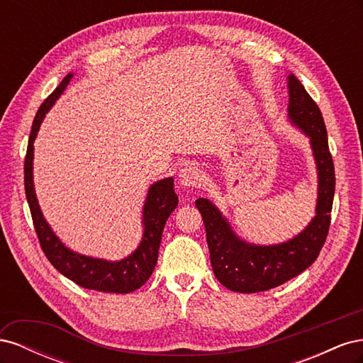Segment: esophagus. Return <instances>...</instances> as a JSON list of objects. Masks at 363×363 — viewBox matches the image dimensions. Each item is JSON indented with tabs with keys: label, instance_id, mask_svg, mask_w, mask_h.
<instances>
[{
	"label": "esophagus",
	"instance_id": "1",
	"mask_svg": "<svg viewBox=\"0 0 363 363\" xmlns=\"http://www.w3.org/2000/svg\"><path fill=\"white\" fill-rule=\"evenodd\" d=\"M179 183L183 188H201L204 184V175L195 164H186L179 172Z\"/></svg>",
	"mask_w": 363,
	"mask_h": 363
}]
</instances>
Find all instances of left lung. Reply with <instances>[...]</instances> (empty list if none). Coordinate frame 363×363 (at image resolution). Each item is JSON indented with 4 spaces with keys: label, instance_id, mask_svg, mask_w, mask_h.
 Wrapping results in <instances>:
<instances>
[{
    "label": "left lung",
    "instance_id": "1",
    "mask_svg": "<svg viewBox=\"0 0 363 363\" xmlns=\"http://www.w3.org/2000/svg\"><path fill=\"white\" fill-rule=\"evenodd\" d=\"M289 121L311 139L318 171L316 215L301 233L276 245H255L240 239L218 207L195 201L203 216L215 277L230 291L252 294L280 286L316 260L330 227L335 167L320 107L294 74L288 75Z\"/></svg>",
    "mask_w": 363,
    "mask_h": 363
}]
</instances>
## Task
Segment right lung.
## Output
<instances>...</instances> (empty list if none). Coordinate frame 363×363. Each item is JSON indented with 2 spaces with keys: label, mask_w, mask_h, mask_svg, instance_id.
Instances as JSON below:
<instances>
[{
  "label": "right lung",
  "mask_w": 363,
  "mask_h": 363,
  "mask_svg": "<svg viewBox=\"0 0 363 363\" xmlns=\"http://www.w3.org/2000/svg\"><path fill=\"white\" fill-rule=\"evenodd\" d=\"M72 74H68L62 83L56 87L45 101L39 107V111L33 121V127L28 138L27 156L24 163V184L26 195L30 206V212L35 224L36 235L39 238L40 247L45 252L51 265L65 277L86 289H94L100 292L128 294L139 289L155 271L159 256V247L162 240L163 227L167 224L168 216L179 204V196L174 192V179L168 177L152 183L148 189L144 211H142V224H144V235L139 247L123 260H104L91 256L79 255L62 244V240L54 235L51 227L45 221L39 207L35 183H33V142H35L39 127L45 113L56 103L62 92L67 89Z\"/></svg>",
  "instance_id": "obj_1"
}]
</instances>
